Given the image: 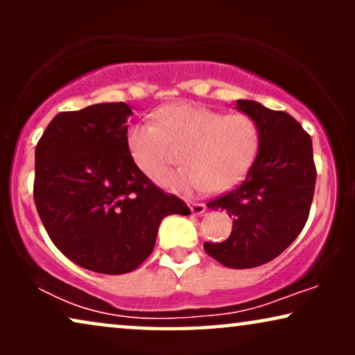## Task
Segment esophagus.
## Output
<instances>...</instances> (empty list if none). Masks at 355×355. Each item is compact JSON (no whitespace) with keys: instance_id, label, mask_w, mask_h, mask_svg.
Returning a JSON list of instances; mask_svg holds the SVG:
<instances>
[{"instance_id":"esophagus-1","label":"esophagus","mask_w":355,"mask_h":355,"mask_svg":"<svg viewBox=\"0 0 355 355\" xmlns=\"http://www.w3.org/2000/svg\"><path fill=\"white\" fill-rule=\"evenodd\" d=\"M189 207H191V211L193 213V215H202V213H205V210H207L205 203L193 202V203H189Z\"/></svg>"}]
</instances>
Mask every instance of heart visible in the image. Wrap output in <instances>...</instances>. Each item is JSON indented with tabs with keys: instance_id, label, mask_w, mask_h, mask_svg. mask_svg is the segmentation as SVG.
I'll return each mask as SVG.
<instances>
[{
	"instance_id": "b5f03b06",
	"label": "heart",
	"mask_w": 355,
	"mask_h": 355,
	"mask_svg": "<svg viewBox=\"0 0 355 355\" xmlns=\"http://www.w3.org/2000/svg\"><path fill=\"white\" fill-rule=\"evenodd\" d=\"M182 150L186 166L164 173L159 184L176 192L230 191L254 166L260 129L245 113L225 114L200 103H176L159 111L157 124L140 123L128 130L132 162L148 178H158Z\"/></svg>"
}]
</instances>
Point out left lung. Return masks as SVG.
I'll return each instance as SVG.
<instances>
[{
    "mask_svg": "<svg viewBox=\"0 0 355 355\" xmlns=\"http://www.w3.org/2000/svg\"><path fill=\"white\" fill-rule=\"evenodd\" d=\"M237 110L255 119L260 150L244 181L207 203L226 210L232 232L203 249L227 268H254L276 259L304 230L312 207L317 168L312 139L293 116L237 100Z\"/></svg>",
    "mask_w": 355,
    "mask_h": 355,
    "instance_id": "8db88e82",
    "label": "left lung"
}]
</instances>
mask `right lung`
<instances>
[{"mask_svg": "<svg viewBox=\"0 0 355 355\" xmlns=\"http://www.w3.org/2000/svg\"><path fill=\"white\" fill-rule=\"evenodd\" d=\"M123 101L62 111L35 147L33 200L58 249L82 268L129 273L152 254L164 216L191 215L135 166Z\"/></svg>", "mask_w": 355, "mask_h": 355, "instance_id": "add662e5", "label": "right lung"}]
</instances>
